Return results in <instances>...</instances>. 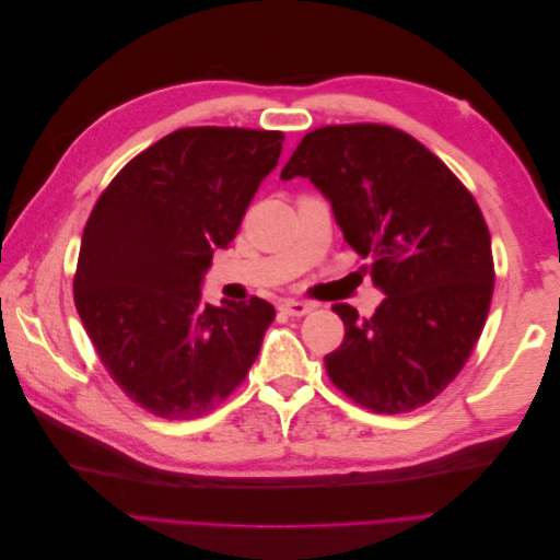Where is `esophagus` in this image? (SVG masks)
<instances>
[{
  "label": "esophagus",
  "instance_id": "34e87169",
  "mask_svg": "<svg viewBox=\"0 0 560 560\" xmlns=\"http://www.w3.org/2000/svg\"><path fill=\"white\" fill-rule=\"evenodd\" d=\"M313 308H315L313 303H308V301H296V299H284V301L280 303V311H282L284 315H292V317L308 315Z\"/></svg>",
  "mask_w": 560,
  "mask_h": 560
}]
</instances>
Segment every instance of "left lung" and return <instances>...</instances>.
I'll return each mask as SVG.
<instances>
[{"instance_id": "1", "label": "left lung", "mask_w": 560, "mask_h": 560, "mask_svg": "<svg viewBox=\"0 0 560 560\" xmlns=\"http://www.w3.org/2000/svg\"><path fill=\"white\" fill-rule=\"evenodd\" d=\"M306 177L385 294L371 317L334 311L346 338L325 358L331 383L376 413L428 404L457 376L493 299V252L477 200L411 135L327 126L301 140L280 179Z\"/></svg>"}]
</instances>
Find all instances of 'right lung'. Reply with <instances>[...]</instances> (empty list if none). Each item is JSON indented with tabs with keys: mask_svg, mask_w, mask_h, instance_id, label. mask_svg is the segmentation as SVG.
Segmentation results:
<instances>
[{
	"mask_svg": "<svg viewBox=\"0 0 560 560\" xmlns=\"http://www.w3.org/2000/svg\"><path fill=\"white\" fill-rule=\"evenodd\" d=\"M284 135L182 128L114 177L83 229L74 303L114 383L167 420L208 413L243 383L276 319L268 301H202Z\"/></svg>",
	"mask_w": 560,
	"mask_h": 560,
	"instance_id": "right-lung-1",
	"label": "right lung"
}]
</instances>
